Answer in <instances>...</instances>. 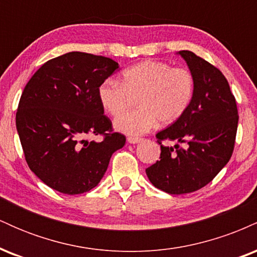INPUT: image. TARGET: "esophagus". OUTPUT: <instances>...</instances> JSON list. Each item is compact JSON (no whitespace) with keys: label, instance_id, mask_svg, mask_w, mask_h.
I'll return each mask as SVG.
<instances>
[{"label":"esophagus","instance_id":"34e87169","mask_svg":"<svg viewBox=\"0 0 257 257\" xmlns=\"http://www.w3.org/2000/svg\"><path fill=\"white\" fill-rule=\"evenodd\" d=\"M141 140H143L141 138H135V137H129L128 139H126V141H128L129 144H138V143H140Z\"/></svg>","mask_w":257,"mask_h":257}]
</instances>
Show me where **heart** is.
I'll return each mask as SVG.
<instances>
[{"mask_svg":"<svg viewBox=\"0 0 257 257\" xmlns=\"http://www.w3.org/2000/svg\"><path fill=\"white\" fill-rule=\"evenodd\" d=\"M194 77L190 70L156 60H144L122 73V82L107 79L98 88L102 108L119 116L138 96L137 110L114 120L119 132L140 135L156 125L172 124L184 116L192 101Z\"/></svg>","mask_w":257,"mask_h":257,"instance_id":"obj_1","label":"heart"}]
</instances>
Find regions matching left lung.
<instances>
[{
  "instance_id": "obj_1",
  "label": "left lung",
  "mask_w": 257,
  "mask_h": 257,
  "mask_svg": "<svg viewBox=\"0 0 257 257\" xmlns=\"http://www.w3.org/2000/svg\"><path fill=\"white\" fill-rule=\"evenodd\" d=\"M179 54L194 77L193 98L181 118L156 134L161 159L146 169L152 185L170 194L194 192L220 173L234 150L239 118L222 72L193 52Z\"/></svg>"
}]
</instances>
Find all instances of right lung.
Instances as JSON below:
<instances>
[{"label": "right lung", "mask_w": 257, "mask_h": 257, "mask_svg": "<svg viewBox=\"0 0 257 257\" xmlns=\"http://www.w3.org/2000/svg\"><path fill=\"white\" fill-rule=\"evenodd\" d=\"M118 69L110 58L70 52L44 63L25 85L16 124L25 161L47 186L64 194L90 191L125 137L104 114L98 88ZM100 135L101 142L87 136Z\"/></svg>", "instance_id": "right-lung-1"}]
</instances>
